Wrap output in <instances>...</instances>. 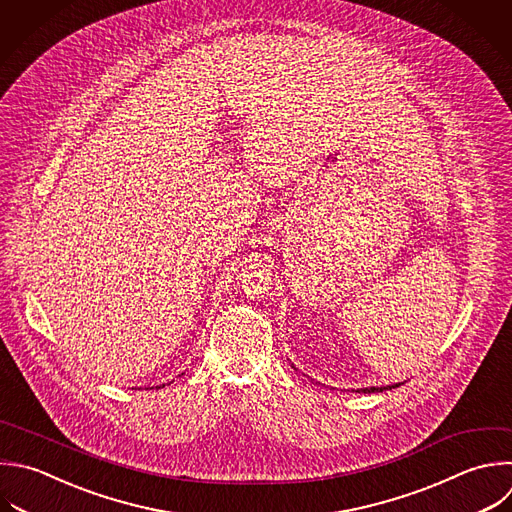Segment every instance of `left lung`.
Returning a JSON list of instances; mask_svg holds the SVG:
<instances>
[{
  "instance_id": "obj_1",
  "label": "left lung",
  "mask_w": 512,
  "mask_h": 512,
  "mask_svg": "<svg viewBox=\"0 0 512 512\" xmlns=\"http://www.w3.org/2000/svg\"><path fill=\"white\" fill-rule=\"evenodd\" d=\"M396 386H400V382H398V384H392V386H380V388H376V386H370V388H358L356 392H364V394H370V392H382V390H392V388H396Z\"/></svg>"
}]
</instances>
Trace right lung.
<instances>
[{"instance_id": "1", "label": "right lung", "mask_w": 512, "mask_h": 512, "mask_svg": "<svg viewBox=\"0 0 512 512\" xmlns=\"http://www.w3.org/2000/svg\"><path fill=\"white\" fill-rule=\"evenodd\" d=\"M162 386H164V384H162ZM156 388H160V386H156Z\"/></svg>"}]
</instances>
